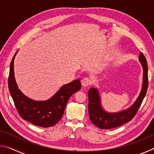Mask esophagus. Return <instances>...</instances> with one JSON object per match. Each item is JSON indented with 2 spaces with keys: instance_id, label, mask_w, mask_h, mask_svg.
Here are the masks:
<instances>
[{
  "instance_id": "34e87169",
  "label": "esophagus",
  "mask_w": 154,
  "mask_h": 154,
  "mask_svg": "<svg viewBox=\"0 0 154 154\" xmlns=\"http://www.w3.org/2000/svg\"><path fill=\"white\" fill-rule=\"evenodd\" d=\"M82 84L83 87H86L92 84V80L89 77H85L82 81Z\"/></svg>"
}]
</instances>
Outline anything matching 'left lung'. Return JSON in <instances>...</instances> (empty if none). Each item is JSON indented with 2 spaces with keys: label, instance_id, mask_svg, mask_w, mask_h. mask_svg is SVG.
I'll return each instance as SVG.
<instances>
[{
  "label": "left lung",
  "instance_id": "left-lung-1",
  "mask_svg": "<svg viewBox=\"0 0 154 154\" xmlns=\"http://www.w3.org/2000/svg\"><path fill=\"white\" fill-rule=\"evenodd\" d=\"M139 61L143 68V83L139 97L129 109L117 113H106L100 105V97L97 90L90 88L88 92V113L91 122L101 129H111L119 127L131 121L137 114L143 99L147 93L148 88V69L147 60L142 52L139 55Z\"/></svg>",
  "mask_w": 154,
  "mask_h": 154
}]
</instances>
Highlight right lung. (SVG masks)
Wrapping results in <instances>:
<instances>
[{"label":"right lung","instance_id":"right-lung-1","mask_svg":"<svg viewBox=\"0 0 154 154\" xmlns=\"http://www.w3.org/2000/svg\"><path fill=\"white\" fill-rule=\"evenodd\" d=\"M15 55L10 64L8 85L9 92L14 102L17 113L24 120L35 126L48 128L60 120L71 96L81 89L80 80L76 79L64 85L55 95L45 101H35L28 98L18 89L14 71Z\"/></svg>","mask_w":154,"mask_h":154}]
</instances>
